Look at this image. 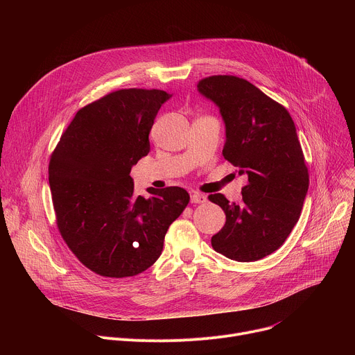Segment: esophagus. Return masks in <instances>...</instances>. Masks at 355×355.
<instances>
[{
  "label": "esophagus",
  "instance_id": "obj_1",
  "mask_svg": "<svg viewBox=\"0 0 355 355\" xmlns=\"http://www.w3.org/2000/svg\"><path fill=\"white\" fill-rule=\"evenodd\" d=\"M207 199L208 198L204 193H198V192L191 193V202H192V204H205Z\"/></svg>",
  "mask_w": 355,
  "mask_h": 355
}]
</instances>
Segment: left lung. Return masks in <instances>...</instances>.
I'll list each match as a JSON object with an SVG mask.
<instances>
[{
	"mask_svg": "<svg viewBox=\"0 0 355 355\" xmlns=\"http://www.w3.org/2000/svg\"><path fill=\"white\" fill-rule=\"evenodd\" d=\"M198 91L225 122L223 157L248 178L240 205L222 193L209 195L226 214L212 247L234 261H257L284 244L308 193L309 174L295 123L281 104L244 78L212 76L198 83Z\"/></svg>",
	"mask_w": 355,
	"mask_h": 355,
	"instance_id": "left-lung-1",
	"label": "left lung"
}]
</instances>
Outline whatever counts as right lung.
Here are the masks:
<instances>
[{
	"instance_id": "1",
	"label": "right lung",
	"mask_w": 355,
	"mask_h": 355,
	"mask_svg": "<svg viewBox=\"0 0 355 355\" xmlns=\"http://www.w3.org/2000/svg\"><path fill=\"white\" fill-rule=\"evenodd\" d=\"M173 95L111 92L81 108L49 163L58 227L76 257L103 277H133L160 257L170 225L189 202L184 188L136 196L132 167L150 151L148 133Z\"/></svg>"
}]
</instances>
